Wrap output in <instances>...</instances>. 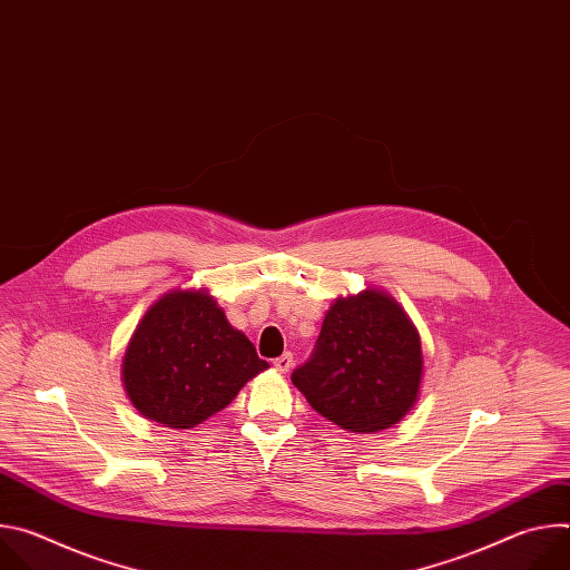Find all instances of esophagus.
Returning a JSON list of instances; mask_svg holds the SVG:
<instances>
[{"instance_id": "1", "label": "esophagus", "mask_w": 570, "mask_h": 570, "mask_svg": "<svg viewBox=\"0 0 570 570\" xmlns=\"http://www.w3.org/2000/svg\"><path fill=\"white\" fill-rule=\"evenodd\" d=\"M273 365H275V370H277V372H288V370L293 367V354H291V352H286V354L277 356V358L273 361Z\"/></svg>"}]
</instances>
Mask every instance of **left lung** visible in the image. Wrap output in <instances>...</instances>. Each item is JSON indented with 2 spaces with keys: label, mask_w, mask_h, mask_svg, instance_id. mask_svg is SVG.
I'll return each mask as SVG.
<instances>
[{
  "label": "left lung",
  "mask_w": 570,
  "mask_h": 570,
  "mask_svg": "<svg viewBox=\"0 0 570 570\" xmlns=\"http://www.w3.org/2000/svg\"><path fill=\"white\" fill-rule=\"evenodd\" d=\"M291 379L322 417L352 433H376L413 409L422 343L392 297L363 291L336 299Z\"/></svg>",
  "instance_id": "8db88e82"
}]
</instances>
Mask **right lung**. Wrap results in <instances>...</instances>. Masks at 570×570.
Here are the masks:
<instances>
[{"label":"right lung","instance_id":"right-lung-1","mask_svg":"<svg viewBox=\"0 0 570 570\" xmlns=\"http://www.w3.org/2000/svg\"><path fill=\"white\" fill-rule=\"evenodd\" d=\"M266 367L207 293L174 291L137 324L124 358V383L144 417L169 429H194Z\"/></svg>","mask_w":570,"mask_h":570}]
</instances>
